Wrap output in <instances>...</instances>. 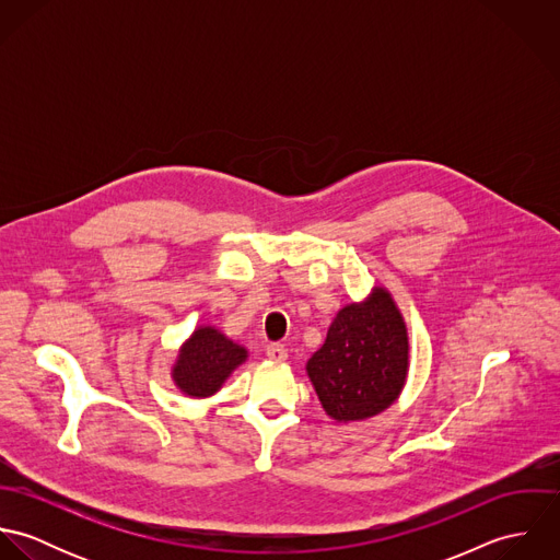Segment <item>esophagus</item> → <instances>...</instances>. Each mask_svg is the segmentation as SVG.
Wrapping results in <instances>:
<instances>
[{"instance_id":"obj_1","label":"esophagus","mask_w":560,"mask_h":560,"mask_svg":"<svg viewBox=\"0 0 560 560\" xmlns=\"http://www.w3.org/2000/svg\"><path fill=\"white\" fill-rule=\"evenodd\" d=\"M267 355L276 362H284L289 358V349L280 342H271V345H267Z\"/></svg>"}]
</instances>
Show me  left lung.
Wrapping results in <instances>:
<instances>
[{"instance_id": "8db88e82", "label": "left lung", "mask_w": 560, "mask_h": 560, "mask_svg": "<svg viewBox=\"0 0 560 560\" xmlns=\"http://www.w3.org/2000/svg\"><path fill=\"white\" fill-rule=\"evenodd\" d=\"M409 369L407 327L393 295L375 287L345 306L306 364L323 409L338 422L377 416L399 399Z\"/></svg>"}]
</instances>
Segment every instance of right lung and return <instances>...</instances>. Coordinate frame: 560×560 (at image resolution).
<instances>
[{"label": "right lung", "mask_w": 560, "mask_h": 560, "mask_svg": "<svg viewBox=\"0 0 560 560\" xmlns=\"http://www.w3.org/2000/svg\"><path fill=\"white\" fill-rule=\"evenodd\" d=\"M247 351L220 329L205 325L198 327L178 349L172 366L176 388L194 399L215 395L231 373L245 362Z\"/></svg>", "instance_id": "obj_1"}]
</instances>
